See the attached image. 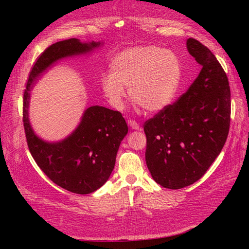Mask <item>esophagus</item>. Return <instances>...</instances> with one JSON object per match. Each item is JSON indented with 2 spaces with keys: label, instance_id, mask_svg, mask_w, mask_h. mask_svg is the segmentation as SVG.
Segmentation results:
<instances>
[{
  "label": "esophagus",
  "instance_id": "1",
  "mask_svg": "<svg viewBox=\"0 0 249 249\" xmlns=\"http://www.w3.org/2000/svg\"><path fill=\"white\" fill-rule=\"evenodd\" d=\"M127 124H129L133 130H139L140 129L139 124L136 122H135V120H129V122H127Z\"/></svg>",
  "mask_w": 249,
  "mask_h": 249
}]
</instances>
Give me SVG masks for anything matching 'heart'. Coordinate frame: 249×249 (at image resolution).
I'll use <instances>...</instances> for the list:
<instances>
[{
    "label": "heart",
    "mask_w": 249,
    "mask_h": 249,
    "mask_svg": "<svg viewBox=\"0 0 249 249\" xmlns=\"http://www.w3.org/2000/svg\"><path fill=\"white\" fill-rule=\"evenodd\" d=\"M182 78L175 53L147 46L126 49L111 59L101 87L109 103L122 109L129 88L131 99L150 113L166 109L175 100Z\"/></svg>",
    "instance_id": "b5f03b06"
}]
</instances>
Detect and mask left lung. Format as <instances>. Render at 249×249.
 I'll use <instances>...</instances> for the list:
<instances>
[{"label":"left lung","instance_id":"1","mask_svg":"<svg viewBox=\"0 0 249 249\" xmlns=\"http://www.w3.org/2000/svg\"><path fill=\"white\" fill-rule=\"evenodd\" d=\"M188 52L202 66L173 104L144 124L145 162L156 183L180 189L198 180L219 156L231 122L227 74L215 55L193 38Z\"/></svg>","mask_w":249,"mask_h":249}]
</instances>
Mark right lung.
I'll return each instance as SVG.
<instances>
[{"label": "right lung", "mask_w": 249, "mask_h": 249, "mask_svg": "<svg viewBox=\"0 0 249 249\" xmlns=\"http://www.w3.org/2000/svg\"><path fill=\"white\" fill-rule=\"evenodd\" d=\"M103 46V41L82 42L78 38L52 44L33 66L24 93L22 120L30 153L51 180L77 194L92 193L109 179L120 143L127 134L125 120L118 111L91 106L69 136L47 141L34 132L30 123V100L36 83L59 61L89 56Z\"/></svg>", "instance_id": "obj_1"}]
</instances>
